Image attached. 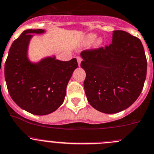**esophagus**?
I'll list each match as a JSON object with an SVG mask.
<instances>
[{"label": "esophagus", "instance_id": "obj_1", "mask_svg": "<svg viewBox=\"0 0 154 154\" xmlns=\"http://www.w3.org/2000/svg\"><path fill=\"white\" fill-rule=\"evenodd\" d=\"M77 63H78V66H79V67H80V63H81V61H82L81 57H77Z\"/></svg>", "mask_w": 154, "mask_h": 154}]
</instances>
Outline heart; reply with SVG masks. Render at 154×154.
Instances as JSON below:
<instances>
[{"instance_id":"obj_1","label":"heart","mask_w":154,"mask_h":154,"mask_svg":"<svg viewBox=\"0 0 154 154\" xmlns=\"http://www.w3.org/2000/svg\"><path fill=\"white\" fill-rule=\"evenodd\" d=\"M97 38V35L95 33H89L84 37V44L85 45H90L93 44ZM103 43L101 38H98L97 41L95 42V46L99 47Z\"/></svg>"}]
</instances>
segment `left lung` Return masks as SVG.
Returning <instances> with one entry per match:
<instances>
[{"label": "left lung", "instance_id": "left-lung-1", "mask_svg": "<svg viewBox=\"0 0 154 154\" xmlns=\"http://www.w3.org/2000/svg\"><path fill=\"white\" fill-rule=\"evenodd\" d=\"M85 70L84 87L89 103L113 114L130 107L140 96L146 75V59L139 38L127 32H112V44L80 53Z\"/></svg>", "mask_w": 154, "mask_h": 154}]
</instances>
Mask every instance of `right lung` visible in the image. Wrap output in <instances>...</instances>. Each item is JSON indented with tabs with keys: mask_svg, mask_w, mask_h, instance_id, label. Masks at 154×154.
Returning a JSON list of instances; mask_svg holds the SVG:
<instances>
[{
	"mask_svg": "<svg viewBox=\"0 0 154 154\" xmlns=\"http://www.w3.org/2000/svg\"><path fill=\"white\" fill-rule=\"evenodd\" d=\"M44 29H26L13 42L4 66L8 92L18 106L28 112L45 116L62 105L66 88L78 67L76 58L68 61L56 56L32 61L29 57L32 34H44Z\"/></svg>",
	"mask_w": 154,
	"mask_h": 154,
	"instance_id": "right-lung-1",
	"label": "right lung"
}]
</instances>
